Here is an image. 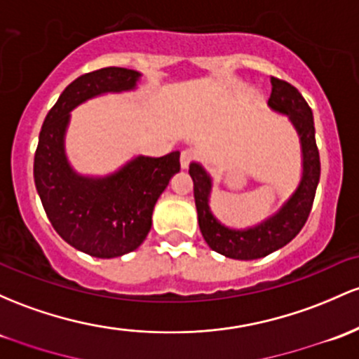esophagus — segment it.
I'll list each match as a JSON object with an SVG mask.
<instances>
[{
	"mask_svg": "<svg viewBox=\"0 0 359 359\" xmlns=\"http://www.w3.org/2000/svg\"><path fill=\"white\" fill-rule=\"evenodd\" d=\"M192 160H194V151H192V149H184V151L180 153V167L182 168H189Z\"/></svg>",
	"mask_w": 359,
	"mask_h": 359,
	"instance_id": "obj_1",
	"label": "esophagus"
}]
</instances>
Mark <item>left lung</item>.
I'll use <instances>...</instances> for the list:
<instances>
[{"label": "left lung", "mask_w": 359, "mask_h": 359, "mask_svg": "<svg viewBox=\"0 0 359 359\" xmlns=\"http://www.w3.org/2000/svg\"><path fill=\"white\" fill-rule=\"evenodd\" d=\"M271 85L273 92L267 105L274 112L288 116L293 128L297 129L302 147L300 184L274 215L243 230L226 226L212 215L210 208L211 175L198 161L189 165V173L194 182V199L201 233L212 250L224 257L238 259V261L266 257L297 237L309 218L315 191L320 180V156L315 143L312 109L293 85L278 78H271Z\"/></svg>", "instance_id": "8db88e82"}]
</instances>
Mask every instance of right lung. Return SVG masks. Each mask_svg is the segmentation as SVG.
Returning <instances> with one entry per match:
<instances>
[{
    "label": "right lung",
    "instance_id": "add662e5",
    "mask_svg": "<svg viewBox=\"0 0 359 359\" xmlns=\"http://www.w3.org/2000/svg\"><path fill=\"white\" fill-rule=\"evenodd\" d=\"M141 73L102 68L65 88L46 116L34 158V180L47 218L76 250L112 259L136 250L151 228L156 201L180 170V151L137 155L109 175H81L66 156L71 110L86 100L136 90Z\"/></svg>",
    "mask_w": 359,
    "mask_h": 359
}]
</instances>
